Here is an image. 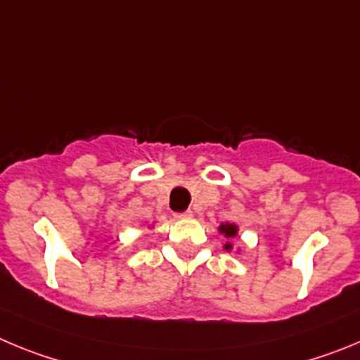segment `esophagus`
Instances as JSON below:
<instances>
[{"mask_svg":"<svg viewBox=\"0 0 360 360\" xmlns=\"http://www.w3.org/2000/svg\"><path fill=\"white\" fill-rule=\"evenodd\" d=\"M192 217H193L192 210H186V212L183 213H176V219H192Z\"/></svg>","mask_w":360,"mask_h":360,"instance_id":"34e87169","label":"esophagus"}]
</instances>
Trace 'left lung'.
<instances>
[{
  "label": "left lung",
  "instance_id": "obj_1",
  "mask_svg": "<svg viewBox=\"0 0 360 360\" xmlns=\"http://www.w3.org/2000/svg\"><path fill=\"white\" fill-rule=\"evenodd\" d=\"M219 233H222V235H224L228 240H233L235 236H238V226L231 224V222H222V224L219 226ZM224 249L226 251H231L233 249L231 242H226Z\"/></svg>",
  "mask_w": 360,
  "mask_h": 360
}]
</instances>
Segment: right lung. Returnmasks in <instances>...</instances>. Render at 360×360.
Segmentation results:
<instances>
[{"mask_svg":"<svg viewBox=\"0 0 360 360\" xmlns=\"http://www.w3.org/2000/svg\"><path fill=\"white\" fill-rule=\"evenodd\" d=\"M150 228H152V226H150Z\"/></svg>","mask_w":360,"mask_h":360,"instance_id":"1","label":"right lung"}]
</instances>
